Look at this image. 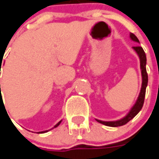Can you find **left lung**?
I'll return each mask as SVG.
<instances>
[{"label":"left lung","mask_w":159,"mask_h":159,"mask_svg":"<svg viewBox=\"0 0 159 159\" xmlns=\"http://www.w3.org/2000/svg\"><path fill=\"white\" fill-rule=\"evenodd\" d=\"M129 37L134 42H137V43H139L138 38L136 37L134 34L130 33L129 34ZM133 48L134 49L137 54L139 55V60H140V68H141V74H142V87H141L140 92H139V97L137 101H136L135 104L134 105V106L131 108V110L129 111L127 115H126L124 118L119 120L116 121H102L99 120H97V122H99L101 124H103L107 126H111V127H118V126L124 125L127 124L129 120H131L134 117V116L137 115V114L141 111V109L143 107V102H144V97H145V92H146V87H147V85H148V73H147V71H146V55L144 51H143V48L140 47V46H135V47H133Z\"/></svg>","instance_id":"left-lung-1"}]
</instances>
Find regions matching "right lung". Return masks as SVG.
<instances>
[{
	"label": "right lung",
	"mask_w": 159,
	"mask_h": 159,
	"mask_svg": "<svg viewBox=\"0 0 159 159\" xmlns=\"http://www.w3.org/2000/svg\"><path fill=\"white\" fill-rule=\"evenodd\" d=\"M0 90H1V84H0ZM61 121H62V120H61ZM61 121H59V122H58V123H57V125H55L54 126V127H53V128H56V127H57V126H58V125H60V123H61ZM46 132H48V130H45V131H42V132H39V133H42V134H43V133H46Z\"/></svg>",
	"instance_id": "add662e5"
}]
</instances>
